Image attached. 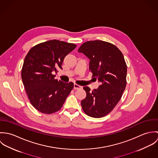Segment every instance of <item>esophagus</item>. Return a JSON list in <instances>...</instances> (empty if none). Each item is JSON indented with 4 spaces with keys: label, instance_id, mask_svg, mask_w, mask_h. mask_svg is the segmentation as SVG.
<instances>
[{
    "label": "esophagus",
    "instance_id": "1",
    "mask_svg": "<svg viewBox=\"0 0 158 158\" xmlns=\"http://www.w3.org/2000/svg\"><path fill=\"white\" fill-rule=\"evenodd\" d=\"M73 88H74V89H81L82 86H81L77 84H74Z\"/></svg>",
    "mask_w": 158,
    "mask_h": 158
}]
</instances>
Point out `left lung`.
<instances>
[{"mask_svg": "<svg viewBox=\"0 0 158 158\" xmlns=\"http://www.w3.org/2000/svg\"><path fill=\"white\" fill-rule=\"evenodd\" d=\"M78 52L90 60L92 77L101 83L92 90L83 88L86 97L81 102L83 110L92 117H102L113 110L125 89L127 66L124 56L115 45L100 40L83 43Z\"/></svg>", "mask_w": 158, "mask_h": 158, "instance_id": "1", "label": "left lung"}]
</instances>
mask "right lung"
I'll return each mask as SVG.
<instances>
[{
  "label": "right lung",
  "instance_id": "add662e5",
  "mask_svg": "<svg viewBox=\"0 0 158 158\" xmlns=\"http://www.w3.org/2000/svg\"><path fill=\"white\" fill-rule=\"evenodd\" d=\"M72 43L53 40L32 47L26 55L21 77L26 93L33 106L41 113L50 114L63 106L73 83L55 80L58 69L65 56L75 48Z\"/></svg>",
  "mask_w": 158,
  "mask_h": 158
}]
</instances>
